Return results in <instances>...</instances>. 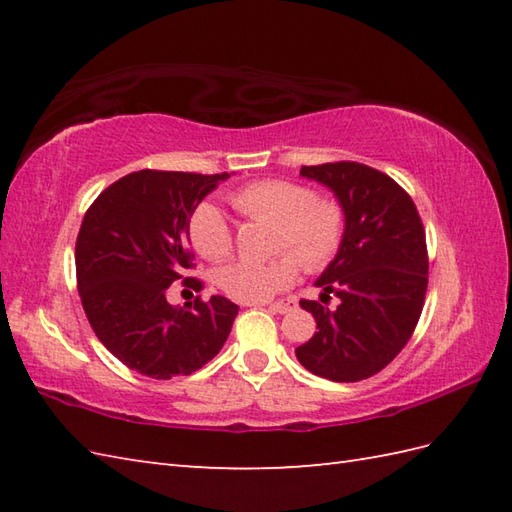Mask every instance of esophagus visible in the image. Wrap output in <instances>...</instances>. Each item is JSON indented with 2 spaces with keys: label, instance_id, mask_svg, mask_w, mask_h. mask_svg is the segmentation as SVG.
<instances>
[{
  "label": "esophagus",
  "instance_id": "34e87169",
  "mask_svg": "<svg viewBox=\"0 0 512 512\" xmlns=\"http://www.w3.org/2000/svg\"><path fill=\"white\" fill-rule=\"evenodd\" d=\"M297 308V299H286V301H277V303H270L268 310L270 312H279V314H286L290 310Z\"/></svg>",
  "mask_w": 512,
  "mask_h": 512
}]
</instances>
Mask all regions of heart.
<instances>
[{
  "label": "heart",
  "mask_w": 512,
  "mask_h": 512,
  "mask_svg": "<svg viewBox=\"0 0 512 512\" xmlns=\"http://www.w3.org/2000/svg\"><path fill=\"white\" fill-rule=\"evenodd\" d=\"M231 202L248 220L275 224L270 253H282L266 262L239 259L217 270V286L231 299L244 303L273 299L295 284L299 264L306 273H321L343 246L347 217L341 200L314 193L308 184L257 180L235 191ZM189 237L193 248L211 262H220L233 250L231 226L211 202L193 211Z\"/></svg>",
  "instance_id": "heart-1"
}]
</instances>
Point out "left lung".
<instances>
[{
  "mask_svg": "<svg viewBox=\"0 0 512 512\" xmlns=\"http://www.w3.org/2000/svg\"><path fill=\"white\" fill-rule=\"evenodd\" d=\"M301 176L334 191L347 226L317 279L321 303L299 301L319 332L295 354L312 374L356 383L385 369L416 330L429 284L427 237L411 195L383 171L339 160L301 167ZM330 294L340 299L336 309L327 308Z\"/></svg>",
  "mask_w": 512,
  "mask_h": 512,
  "instance_id": "left-lung-1",
  "label": "left lung"
}]
</instances>
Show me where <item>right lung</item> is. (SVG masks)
Listing matches in <instances>:
<instances>
[{"instance_id": "right-lung-1", "label": "right lung", "mask_w": 512, "mask_h": 512, "mask_svg": "<svg viewBox=\"0 0 512 512\" xmlns=\"http://www.w3.org/2000/svg\"><path fill=\"white\" fill-rule=\"evenodd\" d=\"M228 173L143 169L110 184L85 211L74 262L76 286L94 334L134 372L169 380L198 372L222 350L237 317L226 297L171 306L167 288L200 292L189 217Z\"/></svg>"}]
</instances>
